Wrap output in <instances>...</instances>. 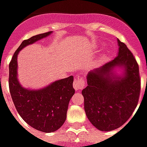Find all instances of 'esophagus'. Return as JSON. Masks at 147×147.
I'll use <instances>...</instances> for the list:
<instances>
[{
    "instance_id": "34e87169",
    "label": "esophagus",
    "mask_w": 147,
    "mask_h": 147,
    "mask_svg": "<svg viewBox=\"0 0 147 147\" xmlns=\"http://www.w3.org/2000/svg\"><path fill=\"white\" fill-rule=\"evenodd\" d=\"M73 86L76 90H83L85 86H86V83H85V80H83V77L78 76L74 80L73 83Z\"/></svg>"
}]
</instances>
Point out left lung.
I'll list each match as a JSON object with an SVG mask.
<instances>
[{"label":"left lung","mask_w":147,"mask_h":147,"mask_svg":"<svg viewBox=\"0 0 147 147\" xmlns=\"http://www.w3.org/2000/svg\"><path fill=\"white\" fill-rule=\"evenodd\" d=\"M118 55L101 67L90 71L87 86L82 90L86 115L102 131L117 129L132 115L139 102L141 80L136 58L123 42L117 40ZM116 67L125 68L122 77H116Z\"/></svg>","instance_id":"left-lung-1"}]
</instances>
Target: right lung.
<instances>
[{
    "instance_id": "obj_1",
    "label": "right lung",
    "mask_w": 147,
    "mask_h": 147,
    "mask_svg": "<svg viewBox=\"0 0 147 147\" xmlns=\"http://www.w3.org/2000/svg\"><path fill=\"white\" fill-rule=\"evenodd\" d=\"M51 33L49 31L40 34L24 40L9 63L8 84L15 107L26 123L43 132H53L64 124L68 103L75 94L74 78L71 76L37 90L24 88L17 79V55L25 46L33 44Z\"/></svg>"
}]
</instances>
